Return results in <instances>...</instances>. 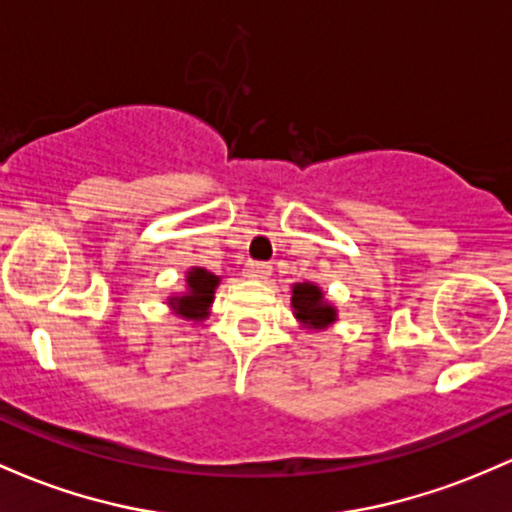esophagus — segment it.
Listing matches in <instances>:
<instances>
[{"label": "esophagus", "instance_id": "34e87169", "mask_svg": "<svg viewBox=\"0 0 512 512\" xmlns=\"http://www.w3.org/2000/svg\"><path fill=\"white\" fill-rule=\"evenodd\" d=\"M250 274H252V279H260V282H265V279H269V274H272V267H269L267 262H252Z\"/></svg>", "mask_w": 512, "mask_h": 512}]
</instances>
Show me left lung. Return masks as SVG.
<instances>
[{
  "label": "left lung",
  "mask_w": 512,
  "mask_h": 512,
  "mask_svg": "<svg viewBox=\"0 0 512 512\" xmlns=\"http://www.w3.org/2000/svg\"><path fill=\"white\" fill-rule=\"evenodd\" d=\"M291 294H294L291 303L296 308V318H301L303 323L313 325V328H325L335 320V308L323 303V294H320L318 286L296 284Z\"/></svg>",
  "instance_id": "left-lung-1"
}]
</instances>
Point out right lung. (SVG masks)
<instances>
[{
    "mask_svg": "<svg viewBox=\"0 0 512 512\" xmlns=\"http://www.w3.org/2000/svg\"><path fill=\"white\" fill-rule=\"evenodd\" d=\"M189 294L179 296V299H172V306L182 313L184 318H206V308L213 301V289L218 286L216 274L206 272V269L196 267L189 272Z\"/></svg>",
    "mask_w": 512,
    "mask_h": 512,
    "instance_id": "obj_1",
    "label": "right lung"
}]
</instances>
